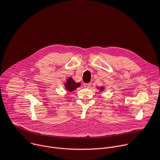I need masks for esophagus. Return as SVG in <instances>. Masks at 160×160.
Listing matches in <instances>:
<instances>
[{"label": "esophagus", "mask_w": 160, "mask_h": 160, "mask_svg": "<svg viewBox=\"0 0 160 160\" xmlns=\"http://www.w3.org/2000/svg\"><path fill=\"white\" fill-rule=\"evenodd\" d=\"M91 83H84V87L86 88H89L91 87Z\"/></svg>", "instance_id": "esophagus-1"}]
</instances>
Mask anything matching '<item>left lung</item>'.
<instances>
[{
    "instance_id": "8db88e82",
    "label": "left lung",
    "mask_w": 160,
    "mask_h": 160,
    "mask_svg": "<svg viewBox=\"0 0 160 160\" xmlns=\"http://www.w3.org/2000/svg\"><path fill=\"white\" fill-rule=\"evenodd\" d=\"M98 89H100V90L101 91H103L105 89V87H104V86H100V87H98Z\"/></svg>"
}]
</instances>
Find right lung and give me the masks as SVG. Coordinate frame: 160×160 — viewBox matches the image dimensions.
<instances>
[{"label": "right lung", "mask_w": 160, "mask_h": 160, "mask_svg": "<svg viewBox=\"0 0 160 160\" xmlns=\"http://www.w3.org/2000/svg\"><path fill=\"white\" fill-rule=\"evenodd\" d=\"M80 86L81 82H76L71 77L68 78L66 82L64 83L65 88L69 92H72Z\"/></svg>", "instance_id": "add662e5"}]
</instances>
